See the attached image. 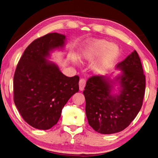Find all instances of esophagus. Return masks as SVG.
<instances>
[{"instance_id":"34e87169","label":"esophagus","mask_w":158,"mask_h":158,"mask_svg":"<svg viewBox=\"0 0 158 158\" xmlns=\"http://www.w3.org/2000/svg\"><path fill=\"white\" fill-rule=\"evenodd\" d=\"M86 85V80L85 78H80L79 81V87L80 90H83L85 89V86Z\"/></svg>"}]
</instances>
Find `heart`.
Listing matches in <instances>:
<instances>
[{"label": "heart", "mask_w": 158, "mask_h": 158, "mask_svg": "<svg viewBox=\"0 0 158 158\" xmlns=\"http://www.w3.org/2000/svg\"><path fill=\"white\" fill-rule=\"evenodd\" d=\"M101 55H103V57L94 65V69L97 72H102L110 67L116 57L117 50L106 40H92L83 51L81 57L86 60L92 61Z\"/></svg>", "instance_id": "heart-1"}]
</instances>
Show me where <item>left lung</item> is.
Here are the masks:
<instances>
[{
  "mask_svg": "<svg viewBox=\"0 0 158 158\" xmlns=\"http://www.w3.org/2000/svg\"><path fill=\"white\" fill-rule=\"evenodd\" d=\"M117 68L123 70L119 78L120 94L111 95L112 82L101 76L90 77L83 91L89 124L101 134H114L127 128L143 105L145 76L137 52L135 51L118 63Z\"/></svg>",
  "mask_w": 158,
  "mask_h": 158,
  "instance_id": "1",
  "label": "left lung"
}]
</instances>
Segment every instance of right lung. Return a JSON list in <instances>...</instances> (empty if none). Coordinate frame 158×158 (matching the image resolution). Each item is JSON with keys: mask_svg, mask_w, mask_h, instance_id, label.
<instances>
[{"mask_svg": "<svg viewBox=\"0 0 158 158\" xmlns=\"http://www.w3.org/2000/svg\"><path fill=\"white\" fill-rule=\"evenodd\" d=\"M65 36L50 33L34 40L20 58L13 77V99L23 119L40 130L57 123L61 110L79 90V76L68 77L46 57L64 46Z\"/></svg>", "mask_w": 158, "mask_h": 158, "instance_id": "1", "label": "right lung"}]
</instances>
